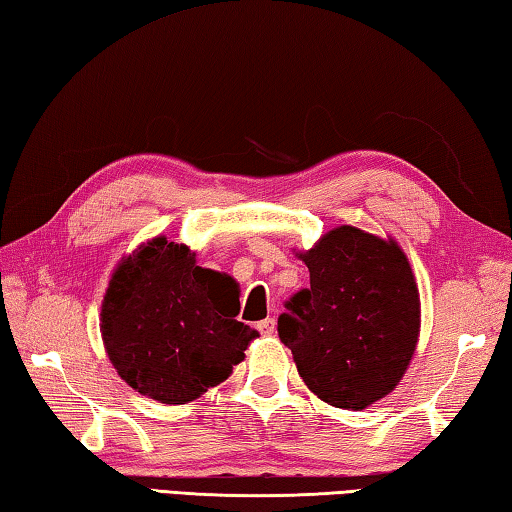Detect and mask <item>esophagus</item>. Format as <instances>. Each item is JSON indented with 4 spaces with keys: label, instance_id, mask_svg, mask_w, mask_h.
Segmentation results:
<instances>
[{
    "label": "esophagus",
    "instance_id": "obj_1",
    "mask_svg": "<svg viewBox=\"0 0 512 512\" xmlns=\"http://www.w3.org/2000/svg\"><path fill=\"white\" fill-rule=\"evenodd\" d=\"M256 328L261 330V335H265V337H272V335L276 333V319L267 317V319H263V321H258V326H256Z\"/></svg>",
    "mask_w": 512,
    "mask_h": 512
}]
</instances>
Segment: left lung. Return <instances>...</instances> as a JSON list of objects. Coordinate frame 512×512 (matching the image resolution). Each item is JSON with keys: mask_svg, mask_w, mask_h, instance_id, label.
Wrapping results in <instances>:
<instances>
[{"mask_svg": "<svg viewBox=\"0 0 512 512\" xmlns=\"http://www.w3.org/2000/svg\"><path fill=\"white\" fill-rule=\"evenodd\" d=\"M299 258L310 288L285 303L281 342L317 398L366 409L398 387L418 344L420 299L405 251L344 224Z\"/></svg>", "mask_w": 512, "mask_h": 512, "instance_id": "8db88e82", "label": "left lung"}]
</instances>
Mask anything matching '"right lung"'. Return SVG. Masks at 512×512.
Wrapping results in <instances>:
<instances>
[{"label": "right lung", "mask_w": 512, "mask_h": 512, "mask_svg": "<svg viewBox=\"0 0 512 512\" xmlns=\"http://www.w3.org/2000/svg\"><path fill=\"white\" fill-rule=\"evenodd\" d=\"M238 283L164 236L125 256L103 297L101 335L141 396L184 405L229 378L258 333L236 319Z\"/></svg>", "instance_id": "obj_1"}]
</instances>
